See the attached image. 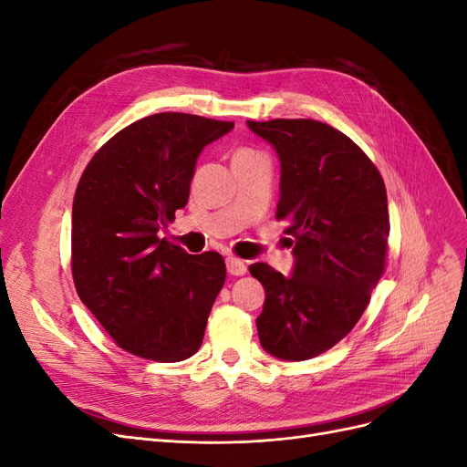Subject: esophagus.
I'll return each instance as SVG.
<instances>
[{
    "label": "esophagus",
    "instance_id": "esophagus-1",
    "mask_svg": "<svg viewBox=\"0 0 467 467\" xmlns=\"http://www.w3.org/2000/svg\"><path fill=\"white\" fill-rule=\"evenodd\" d=\"M225 266H228V273L232 276H244L247 273V265L242 259L228 257V259H225Z\"/></svg>",
    "mask_w": 467,
    "mask_h": 467
}]
</instances>
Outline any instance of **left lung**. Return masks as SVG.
Segmentation results:
<instances>
[{"instance_id":"obj_1","label":"left lung","mask_w":467,"mask_h":467,"mask_svg":"<svg viewBox=\"0 0 467 467\" xmlns=\"http://www.w3.org/2000/svg\"><path fill=\"white\" fill-rule=\"evenodd\" d=\"M278 155L276 218L292 235L285 276L249 266L265 288L261 347L280 360H307L355 327L384 273L388 194L374 163L348 136L309 119L247 120Z\"/></svg>"}]
</instances>
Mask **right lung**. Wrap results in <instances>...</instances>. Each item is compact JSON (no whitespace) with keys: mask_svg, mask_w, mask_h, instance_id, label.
<instances>
[{"mask_svg":"<svg viewBox=\"0 0 467 467\" xmlns=\"http://www.w3.org/2000/svg\"><path fill=\"white\" fill-rule=\"evenodd\" d=\"M234 122L160 112L126 126L83 171L72 206V273L81 302L136 357L179 362L201 348L225 280L220 253L158 234L189 201L196 160Z\"/></svg>","mask_w":467,"mask_h":467,"instance_id":"obj_1","label":"right lung"}]
</instances>
